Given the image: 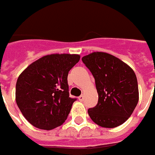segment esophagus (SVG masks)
Masks as SVG:
<instances>
[{
    "label": "esophagus",
    "instance_id": "esophagus-1",
    "mask_svg": "<svg viewBox=\"0 0 155 155\" xmlns=\"http://www.w3.org/2000/svg\"><path fill=\"white\" fill-rule=\"evenodd\" d=\"M84 96H83V95H81V96H80V97H78V99H79V101H84Z\"/></svg>",
    "mask_w": 155,
    "mask_h": 155
}]
</instances>
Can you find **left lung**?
<instances>
[{"mask_svg":"<svg viewBox=\"0 0 155 155\" xmlns=\"http://www.w3.org/2000/svg\"><path fill=\"white\" fill-rule=\"evenodd\" d=\"M83 63L92 72L98 103L87 110L97 125L115 128L130 117L137 106L139 92L134 71L120 58L105 52L84 56Z\"/></svg>","mask_w":155,"mask_h":155,"instance_id":"8db88e82","label":"left lung"}]
</instances>
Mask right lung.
<instances>
[{"label": "right lung", "instance_id": "add662e5", "mask_svg": "<svg viewBox=\"0 0 155 155\" xmlns=\"http://www.w3.org/2000/svg\"><path fill=\"white\" fill-rule=\"evenodd\" d=\"M79 54H51L35 61L18 76L16 102L35 127L51 130L63 125L76 101L69 97L68 75Z\"/></svg>", "mask_w": 155, "mask_h": 155}]
</instances>
